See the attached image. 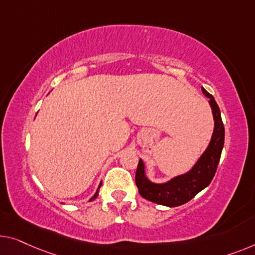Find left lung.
Returning a JSON list of instances; mask_svg holds the SVG:
<instances>
[{
    "label": "left lung",
    "mask_w": 255,
    "mask_h": 255,
    "mask_svg": "<svg viewBox=\"0 0 255 255\" xmlns=\"http://www.w3.org/2000/svg\"><path fill=\"white\" fill-rule=\"evenodd\" d=\"M205 96L210 98L214 130L207 149L200 155L198 161L188 173L173 177L166 183H153L145 175V166L139 159L136 169L135 182L139 195L152 203L168 207L181 206L191 200L197 193L211 183L218 168L221 152L225 144V126L221 119V112L214 97L201 88Z\"/></svg>",
    "instance_id": "8db88e82"
}]
</instances>
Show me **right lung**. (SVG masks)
<instances>
[{"label":"right lung","instance_id":"obj_1","mask_svg":"<svg viewBox=\"0 0 255 255\" xmlns=\"http://www.w3.org/2000/svg\"><path fill=\"white\" fill-rule=\"evenodd\" d=\"M101 185H102V182H101V183H100V185H98V188H97V191H96V193H95V195H94V196L91 197V198H90V201H91V200H95V199L97 198V196H98V192H100V188H101Z\"/></svg>","mask_w":255,"mask_h":255}]
</instances>
